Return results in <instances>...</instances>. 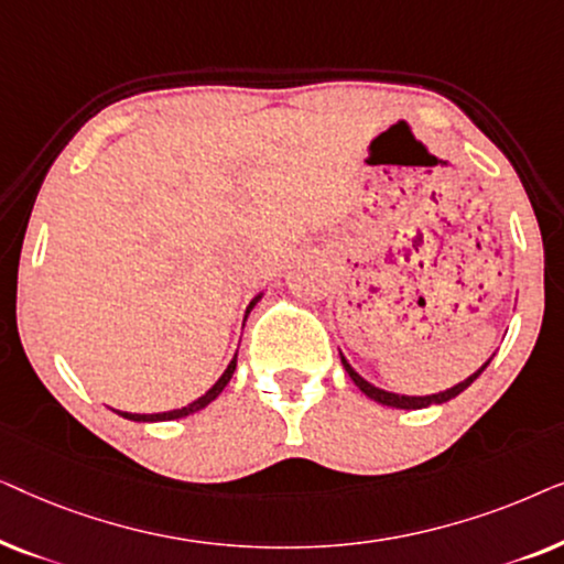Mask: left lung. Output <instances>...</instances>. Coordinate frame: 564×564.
<instances>
[{
  "mask_svg": "<svg viewBox=\"0 0 564 564\" xmlns=\"http://www.w3.org/2000/svg\"><path fill=\"white\" fill-rule=\"evenodd\" d=\"M341 365H344V369L346 372H349V377H351V382L357 384V388L365 392L367 398H372L375 403H382V405H390V408H403V411H419V408H429V405H438V403H446V400H452V398H457L462 390H467L469 384H473L477 377H480L482 372H485V367L490 365V361H485V365L477 369L475 375H469L465 382H459V384H454V388H449V390H444V392H436V395H426V398H411V395H395V392H384V390H380V388H375V384H369L365 377H359L357 372H354L351 369V365L349 361H346L344 357H341Z\"/></svg>",
  "mask_w": 564,
  "mask_h": 564,
  "instance_id": "1",
  "label": "left lung"
}]
</instances>
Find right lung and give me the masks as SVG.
Wrapping results in <instances>:
<instances>
[{
  "instance_id": "add662e5",
  "label": "right lung",
  "mask_w": 564,
  "mask_h": 564,
  "mask_svg": "<svg viewBox=\"0 0 564 564\" xmlns=\"http://www.w3.org/2000/svg\"><path fill=\"white\" fill-rule=\"evenodd\" d=\"M257 300H259V297H253V300H251L249 311H246V318H249L251 307L257 305ZM236 359H238V354H236V357H234V361H230V365H228L226 372H223L220 380L215 382L213 388L207 390L203 398H197L195 403H189V405L180 408V411H166V413H120V411H115V413H120L122 419H128V421H143V423H145V421H174V419H184V415H189V413H197V411H203V408H205V405H210L213 400L220 395L223 388H226V384L230 382V377H234V372H236Z\"/></svg>"
}]
</instances>
